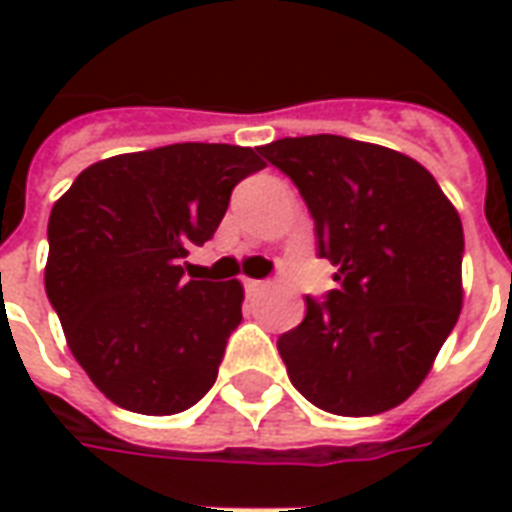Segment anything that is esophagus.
<instances>
[{
	"label": "esophagus",
	"instance_id": "34e87169",
	"mask_svg": "<svg viewBox=\"0 0 512 512\" xmlns=\"http://www.w3.org/2000/svg\"><path fill=\"white\" fill-rule=\"evenodd\" d=\"M266 282H260V279H244V288L246 293H257V290L263 288Z\"/></svg>",
	"mask_w": 512,
	"mask_h": 512
}]
</instances>
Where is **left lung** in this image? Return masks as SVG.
Instances as JSON below:
<instances>
[{"instance_id": "left-lung-1", "label": "left lung", "mask_w": 512, "mask_h": 512, "mask_svg": "<svg viewBox=\"0 0 512 512\" xmlns=\"http://www.w3.org/2000/svg\"><path fill=\"white\" fill-rule=\"evenodd\" d=\"M260 153L299 186L318 255L337 266L326 301L277 340L312 406L370 417L414 395L461 315L463 227L436 178L389 147L288 136Z\"/></svg>"}]
</instances>
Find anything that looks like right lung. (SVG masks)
<instances>
[{"label": "right lung", "mask_w": 512, "mask_h": 512, "mask_svg": "<svg viewBox=\"0 0 512 512\" xmlns=\"http://www.w3.org/2000/svg\"><path fill=\"white\" fill-rule=\"evenodd\" d=\"M263 167L252 147L180 142L104 158L54 202L46 293L76 362L120 408L178 414L216 381L244 288L186 279L180 260Z\"/></svg>", "instance_id": "1"}]
</instances>
